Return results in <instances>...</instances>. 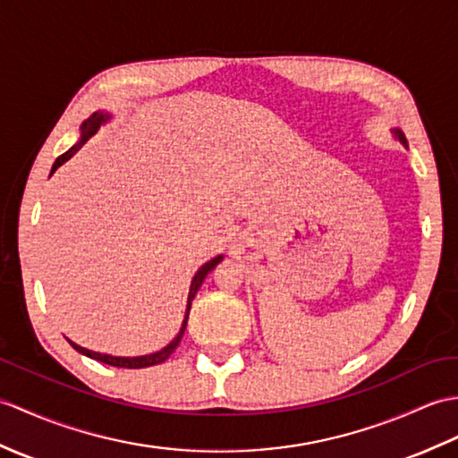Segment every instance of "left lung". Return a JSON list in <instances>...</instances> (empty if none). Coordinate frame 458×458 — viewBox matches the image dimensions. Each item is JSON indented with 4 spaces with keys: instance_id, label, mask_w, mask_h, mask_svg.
Segmentation results:
<instances>
[{
    "instance_id": "left-lung-1",
    "label": "left lung",
    "mask_w": 458,
    "mask_h": 458,
    "mask_svg": "<svg viewBox=\"0 0 458 458\" xmlns=\"http://www.w3.org/2000/svg\"><path fill=\"white\" fill-rule=\"evenodd\" d=\"M390 132H392V138H394V140H398L403 148H408V140H406V134L402 132V129H390Z\"/></svg>"
}]
</instances>
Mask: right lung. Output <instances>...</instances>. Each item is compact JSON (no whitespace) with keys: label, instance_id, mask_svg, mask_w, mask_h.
I'll use <instances>...</instances> for the list:
<instances>
[{"label":"right lung","instance_id":"right-lung-1","mask_svg":"<svg viewBox=\"0 0 458 458\" xmlns=\"http://www.w3.org/2000/svg\"><path fill=\"white\" fill-rule=\"evenodd\" d=\"M111 113H105V111H95L88 121H83L81 123V126H80V140L73 144L70 150L66 152V154H62L56 162H55V165H52V169H50V175L56 172V169L62 165V164H66L70 157H73V154H76L80 148L89 140V138L98 132L103 124H107L109 121H111ZM225 259V255H216V258H212L210 261H207L205 265H200L199 267V271L195 273V277H193V281H191V286H189V296H187V308H185V316H183V322H181V327H179V334L172 339V342H169L164 349H159V351H156V353H148V355H140V357H116V355H109V353H99V351H91V349H85V347H81V345H78V344H73L72 339H68V344L78 351V353H81V355H85V357H89V359H95V360H99V363H105V365H111V367H119V369H144V367H152V365H159V363H164V360L174 353L175 351V347L179 345V342H181V337H183V334H185V327H187V320H189V310H191V302H193V299H195V294H197V291L200 289V284H203V281H205V277L207 275L216 267V265Z\"/></svg>","mask_w":458,"mask_h":458}]
</instances>
